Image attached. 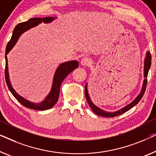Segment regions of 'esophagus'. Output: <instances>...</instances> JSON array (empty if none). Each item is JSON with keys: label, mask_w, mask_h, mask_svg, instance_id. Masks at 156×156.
Wrapping results in <instances>:
<instances>
[{"label": "esophagus", "mask_w": 156, "mask_h": 156, "mask_svg": "<svg viewBox=\"0 0 156 156\" xmlns=\"http://www.w3.org/2000/svg\"><path fill=\"white\" fill-rule=\"evenodd\" d=\"M91 60H90V58L88 57H83L82 60H81V64L83 65V66H89V65H91Z\"/></svg>", "instance_id": "obj_1"}]
</instances>
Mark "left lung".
<instances>
[{
	"label": "left lung",
	"instance_id": "1",
	"mask_svg": "<svg viewBox=\"0 0 156 156\" xmlns=\"http://www.w3.org/2000/svg\"><path fill=\"white\" fill-rule=\"evenodd\" d=\"M151 65V55L150 52L148 51L146 54L145 59H144V82H143V84H142V88H141V92H140V94L138 95V96H137L136 98H135L132 103H130L129 104H128L127 105L125 106V107L122 108V109L117 110V111L108 112V111H105V110H103L102 109H101V108H99L98 107H97V106L95 105L93 102H92L91 98H90L89 95V92H88V90H87V84H86V86H85L86 98H87V101L88 102V104L89 105L90 108H91V110H93V112H94V113L98 115L105 117H116V116L119 115L124 113V112H127V110L131 109V108L134 107V105H136L137 103L139 102L142 97H143L144 94V92H145V91H146V84H147L148 73V71H149V69H150Z\"/></svg>",
	"mask_w": 156,
	"mask_h": 156
}]
</instances>
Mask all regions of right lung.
<instances>
[{
    "label": "right lung",
    "mask_w": 156,
    "mask_h": 156,
    "mask_svg": "<svg viewBox=\"0 0 156 156\" xmlns=\"http://www.w3.org/2000/svg\"><path fill=\"white\" fill-rule=\"evenodd\" d=\"M56 17H44V18H31L28 21L22 22V23L18 24L15 27L13 31L12 36L11 37L10 41L8 43L6 46L5 50V82L10 91L14 96V97L19 102L23 105L24 107L30 108L33 110H48L53 107V105L57 103L58 97H59L60 94V85L62 82V81L65 80V78L68 75V74L72 73L74 69L77 68L79 66V62L76 60H72V61H68L62 62L60 64L57 69L55 70V74L53 76V83H52V87L49 94L47 95V96L44 98V100L41 101V103H32L31 101L27 100L23 97L20 96L15 89H13L11 84L10 78H9V73H8V58H7V55H8L9 52L11 51L14 46L16 44L18 39H19L20 36L23 34L24 31H27L29 29L39 25V24L44 23H50Z\"/></svg>",
    "instance_id": "add662e5"
}]
</instances>
